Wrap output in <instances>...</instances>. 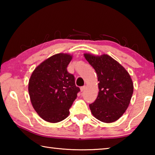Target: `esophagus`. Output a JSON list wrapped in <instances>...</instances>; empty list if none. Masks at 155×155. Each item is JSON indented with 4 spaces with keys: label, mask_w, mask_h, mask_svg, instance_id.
<instances>
[{
    "label": "esophagus",
    "mask_w": 155,
    "mask_h": 155,
    "mask_svg": "<svg viewBox=\"0 0 155 155\" xmlns=\"http://www.w3.org/2000/svg\"><path fill=\"white\" fill-rule=\"evenodd\" d=\"M85 88H86V86H83V87H81V88H80L81 91H83L85 90Z\"/></svg>",
    "instance_id": "esophagus-1"
}]
</instances>
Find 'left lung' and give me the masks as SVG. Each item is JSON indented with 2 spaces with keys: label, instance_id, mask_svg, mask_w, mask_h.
<instances>
[{
  "label": "left lung",
  "instance_id": "left-lung-1",
  "mask_svg": "<svg viewBox=\"0 0 155 155\" xmlns=\"http://www.w3.org/2000/svg\"><path fill=\"white\" fill-rule=\"evenodd\" d=\"M83 55L94 68L99 81L98 97L90 104L91 114L104 123L117 121L127 109L133 93L129 73L107 54L84 53Z\"/></svg>",
  "mask_w": 155,
  "mask_h": 155
}]
</instances>
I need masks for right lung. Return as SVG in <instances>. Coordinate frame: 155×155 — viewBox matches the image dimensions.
Masks as SVG:
<instances>
[{"instance_id":"obj_1","label":"right lung","mask_w":155,"mask_h":155,"mask_svg":"<svg viewBox=\"0 0 155 155\" xmlns=\"http://www.w3.org/2000/svg\"><path fill=\"white\" fill-rule=\"evenodd\" d=\"M72 59L68 53L54 54L37 66L31 75L28 90L32 106L44 120L57 123L69 115L80 89L67 71Z\"/></svg>"}]
</instances>
